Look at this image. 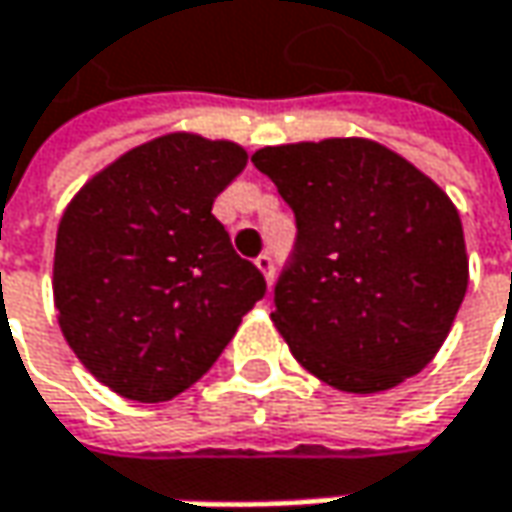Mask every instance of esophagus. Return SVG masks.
<instances>
[{"label": "esophagus", "mask_w": 512, "mask_h": 512, "mask_svg": "<svg viewBox=\"0 0 512 512\" xmlns=\"http://www.w3.org/2000/svg\"><path fill=\"white\" fill-rule=\"evenodd\" d=\"M256 268L262 270L265 282H268V285H273V276H276V268H273V256H270V253H262V256L256 259Z\"/></svg>", "instance_id": "obj_1"}]
</instances>
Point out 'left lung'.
Masks as SVG:
<instances>
[{"label": "left lung", "mask_w": 512, "mask_h": 512, "mask_svg": "<svg viewBox=\"0 0 512 512\" xmlns=\"http://www.w3.org/2000/svg\"><path fill=\"white\" fill-rule=\"evenodd\" d=\"M250 161L296 216L270 314L291 354L351 395L418 374L447 340L470 282L447 192L369 138L265 146Z\"/></svg>", "instance_id": "1"}]
</instances>
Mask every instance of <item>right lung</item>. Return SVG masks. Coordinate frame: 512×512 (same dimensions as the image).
Segmentation results:
<instances>
[{
  "instance_id": "add662e5",
  "label": "right lung",
  "mask_w": 512,
  "mask_h": 512,
  "mask_svg": "<svg viewBox=\"0 0 512 512\" xmlns=\"http://www.w3.org/2000/svg\"><path fill=\"white\" fill-rule=\"evenodd\" d=\"M244 167L239 143L169 132L100 169L65 207L54 250L60 331L120 397L161 403L190 389L265 296V276L213 216Z\"/></svg>"
}]
</instances>
